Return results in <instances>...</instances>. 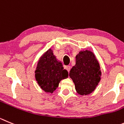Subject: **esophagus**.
<instances>
[{
	"label": "esophagus",
	"instance_id": "34e87169",
	"mask_svg": "<svg viewBox=\"0 0 124 124\" xmlns=\"http://www.w3.org/2000/svg\"><path fill=\"white\" fill-rule=\"evenodd\" d=\"M70 69H71V68H70V66H66V67H65V69L67 70V71L69 73L70 72Z\"/></svg>",
	"mask_w": 124,
	"mask_h": 124
}]
</instances>
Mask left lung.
Returning a JSON list of instances; mask_svg holds the SVG:
<instances>
[{"label": "left lung", "mask_w": 124, "mask_h": 124, "mask_svg": "<svg viewBox=\"0 0 124 124\" xmlns=\"http://www.w3.org/2000/svg\"><path fill=\"white\" fill-rule=\"evenodd\" d=\"M101 72L99 62L91 51H81L76 56V64L69 76L75 83V89L81 95L92 93L100 82Z\"/></svg>", "instance_id": "8db88e82"}]
</instances>
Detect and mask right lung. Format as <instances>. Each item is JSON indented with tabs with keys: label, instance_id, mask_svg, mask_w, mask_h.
I'll return each mask as SVG.
<instances>
[{
	"label": "right lung",
	"instance_id": "add662e5",
	"mask_svg": "<svg viewBox=\"0 0 124 124\" xmlns=\"http://www.w3.org/2000/svg\"><path fill=\"white\" fill-rule=\"evenodd\" d=\"M35 73V79L40 87L49 93H53L57 88L60 81L69 76L68 71L63 69L62 63L57 61L51 49L41 55Z\"/></svg>",
	"mask_w": 124,
	"mask_h": 124
}]
</instances>
